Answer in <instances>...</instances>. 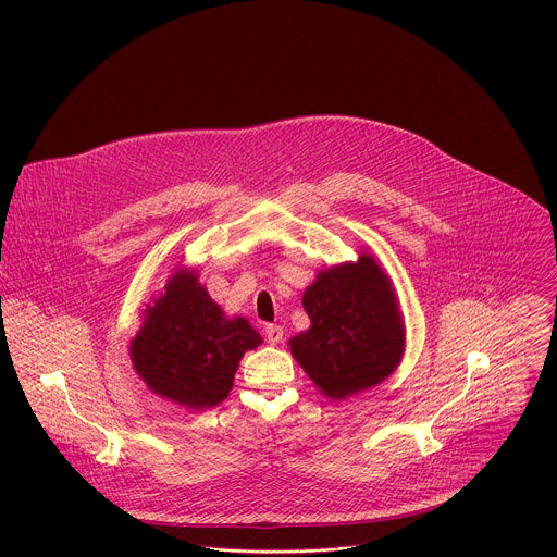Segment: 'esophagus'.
<instances>
[{"label":"esophagus","instance_id":"1","mask_svg":"<svg viewBox=\"0 0 557 557\" xmlns=\"http://www.w3.org/2000/svg\"><path fill=\"white\" fill-rule=\"evenodd\" d=\"M264 336H267V341H269L271 345H277V343H282V338H284V330H282L280 325H267V327H264Z\"/></svg>","mask_w":557,"mask_h":557}]
</instances>
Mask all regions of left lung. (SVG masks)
Listing matches in <instances>:
<instances>
[{"label": "left lung", "mask_w": 557, "mask_h": 557, "mask_svg": "<svg viewBox=\"0 0 557 557\" xmlns=\"http://www.w3.org/2000/svg\"><path fill=\"white\" fill-rule=\"evenodd\" d=\"M301 304L312 325L288 347L325 397L377 386L401 362L406 327L393 282L373 256L321 271Z\"/></svg>", "instance_id": "obj_1"}]
</instances>
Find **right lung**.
I'll return each instance as SVG.
<instances>
[{
    "label": "right lung",
    "instance_id": "add662e5",
    "mask_svg": "<svg viewBox=\"0 0 557 557\" xmlns=\"http://www.w3.org/2000/svg\"><path fill=\"white\" fill-rule=\"evenodd\" d=\"M262 336L243 317H225L197 273L180 269L147 306L129 343L134 371L151 393L190 410L219 406L232 391L245 351Z\"/></svg>",
    "mask_w": 557,
    "mask_h": 557
}]
</instances>
